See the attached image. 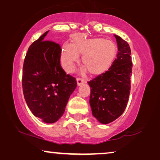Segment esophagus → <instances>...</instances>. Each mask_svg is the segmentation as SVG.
<instances>
[{
    "label": "esophagus",
    "instance_id": "obj_1",
    "mask_svg": "<svg viewBox=\"0 0 160 160\" xmlns=\"http://www.w3.org/2000/svg\"><path fill=\"white\" fill-rule=\"evenodd\" d=\"M77 83H78V85H81L86 83V80L84 79H82V78H77Z\"/></svg>",
    "mask_w": 160,
    "mask_h": 160
}]
</instances>
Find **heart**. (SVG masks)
Segmentation results:
<instances>
[{
	"label": "heart",
	"mask_w": 160,
	"mask_h": 160,
	"mask_svg": "<svg viewBox=\"0 0 160 160\" xmlns=\"http://www.w3.org/2000/svg\"><path fill=\"white\" fill-rule=\"evenodd\" d=\"M118 52V45L110 40L102 38L81 40L75 39L72 44L63 45L61 63L67 72H72L79 62V55H82L83 72L98 76L104 74L112 67Z\"/></svg>",
	"instance_id": "heart-1"
}]
</instances>
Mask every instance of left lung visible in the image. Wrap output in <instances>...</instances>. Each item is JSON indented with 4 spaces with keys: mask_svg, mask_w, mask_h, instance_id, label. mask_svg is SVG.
Masks as SVG:
<instances>
[{
    "mask_svg": "<svg viewBox=\"0 0 160 160\" xmlns=\"http://www.w3.org/2000/svg\"><path fill=\"white\" fill-rule=\"evenodd\" d=\"M118 42L117 58L110 69L88 82L90 105L93 116L102 124L115 120L124 112L130 93L132 70L130 45L115 35Z\"/></svg>",
    "mask_w": 160,
    "mask_h": 160,
    "instance_id": "1",
    "label": "left lung"
}]
</instances>
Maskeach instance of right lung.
I'll return each instance as SVG.
<instances>
[{"label": "right lung", "instance_id": "add662e5", "mask_svg": "<svg viewBox=\"0 0 160 160\" xmlns=\"http://www.w3.org/2000/svg\"><path fill=\"white\" fill-rule=\"evenodd\" d=\"M48 31L30 45L22 67V87L28 106L33 115L46 123L59 120L65 112L76 79L60 65L62 48L45 40Z\"/></svg>", "mask_w": 160, "mask_h": 160}]
</instances>
